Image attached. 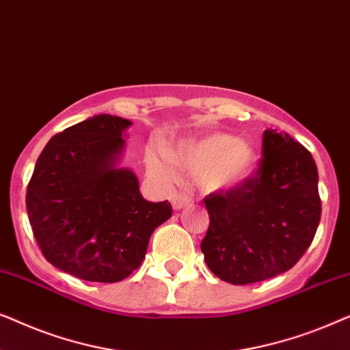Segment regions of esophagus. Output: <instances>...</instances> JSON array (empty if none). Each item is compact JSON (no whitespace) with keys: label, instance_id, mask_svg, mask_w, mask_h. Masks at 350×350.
Masks as SVG:
<instances>
[{"label":"esophagus","instance_id":"obj_1","mask_svg":"<svg viewBox=\"0 0 350 350\" xmlns=\"http://www.w3.org/2000/svg\"><path fill=\"white\" fill-rule=\"evenodd\" d=\"M193 204V199L189 198V196L186 194H176L174 199H172V205H174L175 210H180L186 207V205H191Z\"/></svg>","mask_w":350,"mask_h":350}]
</instances>
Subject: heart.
<instances>
[{
    "mask_svg": "<svg viewBox=\"0 0 350 350\" xmlns=\"http://www.w3.org/2000/svg\"><path fill=\"white\" fill-rule=\"evenodd\" d=\"M146 169L154 178L172 183L176 167L193 172L205 191H224L245 180L255 165L256 154L247 140L215 132L202 138L180 142L169 151L148 150Z\"/></svg>",
    "mask_w": 350,
    "mask_h": 350,
    "instance_id": "1",
    "label": "heart"
}]
</instances>
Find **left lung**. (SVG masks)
<instances>
[{
  "label": "left lung",
  "mask_w": 350,
  "mask_h": 350,
  "mask_svg": "<svg viewBox=\"0 0 350 350\" xmlns=\"http://www.w3.org/2000/svg\"><path fill=\"white\" fill-rule=\"evenodd\" d=\"M255 174L204 199L210 224L200 242L208 269L232 285L288 271L317 231L322 200L314 157L288 133L266 129Z\"/></svg>",
  "instance_id": "1"
}]
</instances>
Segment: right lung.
<instances>
[{
  "label": "right lung",
  "mask_w": 350,
  "mask_h": 350,
  "mask_svg": "<svg viewBox=\"0 0 350 350\" xmlns=\"http://www.w3.org/2000/svg\"><path fill=\"white\" fill-rule=\"evenodd\" d=\"M127 119L100 114L57 133L27 186L33 236L47 261L89 282L113 284L142 265L172 205L148 202L129 169H116Z\"/></svg>",
  "instance_id": "right-lung-1"
}]
</instances>
